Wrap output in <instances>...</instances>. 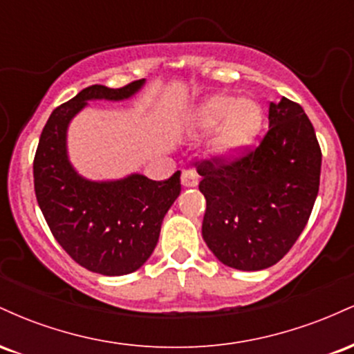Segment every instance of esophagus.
Returning a JSON list of instances; mask_svg holds the SVG:
<instances>
[{"label":"esophagus","mask_w":354,"mask_h":354,"mask_svg":"<svg viewBox=\"0 0 354 354\" xmlns=\"http://www.w3.org/2000/svg\"><path fill=\"white\" fill-rule=\"evenodd\" d=\"M198 173L194 169H185L181 174V183L186 188H193V186L198 185Z\"/></svg>","instance_id":"esophagus-1"}]
</instances>
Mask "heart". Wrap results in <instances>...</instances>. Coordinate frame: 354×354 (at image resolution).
I'll use <instances>...</instances> for the list:
<instances>
[{"instance_id":"obj_1","label":"heart","mask_w":354,"mask_h":354,"mask_svg":"<svg viewBox=\"0 0 354 354\" xmlns=\"http://www.w3.org/2000/svg\"><path fill=\"white\" fill-rule=\"evenodd\" d=\"M201 129L221 126L214 148L223 156H238L261 131L263 111L254 100H239L231 95H216L206 100L194 116Z\"/></svg>"}]
</instances>
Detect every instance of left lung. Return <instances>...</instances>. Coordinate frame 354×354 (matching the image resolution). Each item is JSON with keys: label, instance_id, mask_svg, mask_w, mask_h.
I'll return each instance as SVG.
<instances>
[{"label": "left lung", "instance_id": "obj_1", "mask_svg": "<svg viewBox=\"0 0 354 354\" xmlns=\"http://www.w3.org/2000/svg\"><path fill=\"white\" fill-rule=\"evenodd\" d=\"M268 120L254 148L196 161L203 238L219 261L241 271L273 266L293 248L319 189L321 148L303 108L271 101Z\"/></svg>", "mask_w": 354, "mask_h": 354}]
</instances>
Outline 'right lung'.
<instances>
[{
    "instance_id": "1",
    "label": "right lung",
    "mask_w": 354,
    "mask_h": 354,
    "mask_svg": "<svg viewBox=\"0 0 354 354\" xmlns=\"http://www.w3.org/2000/svg\"><path fill=\"white\" fill-rule=\"evenodd\" d=\"M143 83L84 88L55 108L35 154L36 200L53 236L80 266L104 276L133 273L151 256L165 214L180 196L181 171L165 181L143 174L109 183L83 180L68 161L66 128L88 100L129 98Z\"/></svg>"
}]
</instances>
